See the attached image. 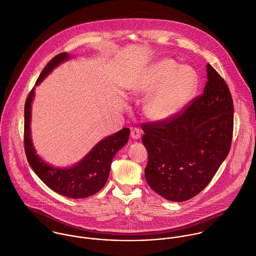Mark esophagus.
I'll return each mask as SVG.
<instances>
[{"instance_id": "1", "label": "esophagus", "mask_w": 256, "mask_h": 256, "mask_svg": "<svg viewBox=\"0 0 256 256\" xmlns=\"http://www.w3.org/2000/svg\"><path fill=\"white\" fill-rule=\"evenodd\" d=\"M130 136H132V138H134V140H140V136H142V132H140V130L138 128H132V130H130Z\"/></svg>"}]
</instances>
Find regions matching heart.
<instances>
[{"label": "heart", "instance_id": "1", "mask_svg": "<svg viewBox=\"0 0 256 256\" xmlns=\"http://www.w3.org/2000/svg\"><path fill=\"white\" fill-rule=\"evenodd\" d=\"M200 86L198 72L176 60L164 58L146 66L130 84L132 94L152 95L144 106L146 116L166 124L180 116L192 102Z\"/></svg>", "mask_w": 256, "mask_h": 256}]
</instances>
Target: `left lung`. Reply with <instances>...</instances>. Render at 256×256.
Wrapping results in <instances>:
<instances>
[{"label":"left lung","instance_id":"1","mask_svg":"<svg viewBox=\"0 0 256 256\" xmlns=\"http://www.w3.org/2000/svg\"><path fill=\"white\" fill-rule=\"evenodd\" d=\"M204 94L180 116L166 124H142L148 154L146 182L170 202L198 194L226 158L234 132V102L220 74L206 64Z\"/></svg>","mask_w":256,"mask_h":256}]
</instances>
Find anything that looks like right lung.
I'll return each instance as SVG.
<instances>
[{
  "label": "right lung",
  "mask_w": 256,
  "mask_h": 256,
  "mask_svg": "<svg viewBox=\"0 0 256 256\" xmlns=\"http://www.w3.org/2000/svg\"><path fill=\"white\" fill-rule=\"evenodd\" d=\"M72 58L62 52L52 58L42 70L36 84L38 86L46 76L60 64ZM34 88L28 94L24 104V152L28 164L40 180L56 194L70 198H84L96 194L106 184L114 154L124 148L130 136L126 128L98 142L90 152L76 164L68 168H56L46 164L36 154L30 136V112Z\"/></svg>",
  "instance_id": "add662e5"
}]
</instances>
